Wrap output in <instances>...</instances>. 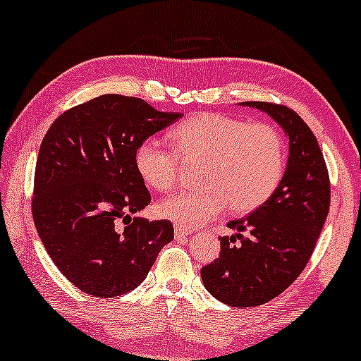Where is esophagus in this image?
Returning <instances> with one entry per match:
<instances>
[{"label":"esophagus","mask_w":361,"mask_h":361,"mask_svg":"<svg viewBox=\"0 0 361 361\" xmlns=\"http://www.w3.org/2000/svg\"><path fill=\"white\" fill-rule=\"evenodd\" d=\"M190 233H192V230L185 228V226L176 225V228H174V235H176V238H185V236H189Z\"/></svg>","instance_id":"esophagus-1"}]
</instances>
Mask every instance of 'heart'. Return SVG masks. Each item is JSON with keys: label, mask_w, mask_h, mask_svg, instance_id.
I'll return each mask as SVG.
<instances>
[{"label": "heart", "mask_w": 361, "mask_h": 361, "mask_svg": "<svg viewBox=\"0 0 361 361\" xmlns=\"http://www.w3.org/2000/svg\"><path fill=\"white\" fill-rule=\"evenodd\" d=\"M171 136L182 157L205 161L200 189L179 192L157 205V214L177 225H204L226 204L235 214H248L263 205L283 179L284 142L269 125L204 113L176 126ZM135 162L152 189L166 192L176 185L179 157L161 141H142Z\"/></svg>", "instance_id": "obj_1"}]
</instances>
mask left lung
<instances>
[{"mask_svg":"<svg viewBox=\"0 0 361 361\" xmlns=\"http://www.w3.org/2000/svg\"><path fill=\"white\" fill-rule=\"evenodd\" d=\"M283 128L289 156L274 194L250 215L228 224L220 255L200 269L205 289L231 307H255L294 283L310 259L330 205V182L322 151L302 118L288 106L243 102Z\"/></svg>","mask_w":361,"mask_h":361,"instance_id":"obj_1","label":"left lung"}]
</instances>
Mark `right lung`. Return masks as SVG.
Instances as JSON below:
<instances>
[{
  "label": "right lung",
  "mask_w": 361,
  "mask_h": 361,
  "mask_svg": "<svg viewBox=\"0 0 361 361\" xmlns=\"http://www.w3.org/2000/svg\"><path fill=\"white\" fill-rule=\"evenodd\" d=\"M180 116L141 98L108 93L63 111L44 136L34 176V224L54 264L83 293H130L174 238L171 221L133 216L151 204L135 154Z\"/></svg>",
  "instance_id": "obj_1"
}]
</instances>
